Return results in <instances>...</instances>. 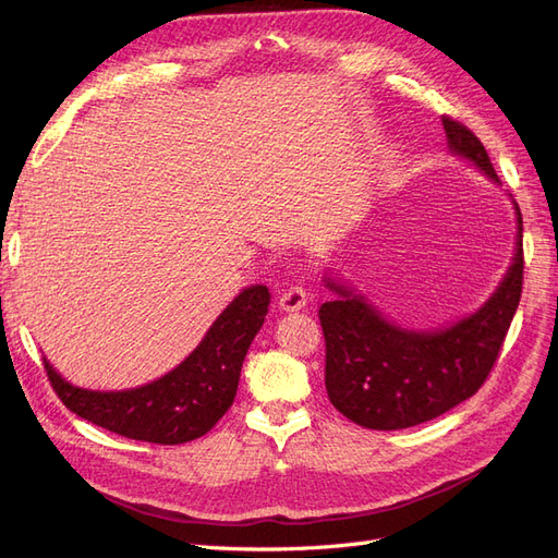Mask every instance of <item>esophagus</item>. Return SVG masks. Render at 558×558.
<instances>
[{
  "mask_svg": "<svg viewBox=\"0 0 558 558\" xmlns=\"http://www.w3.org/2000/svg\"><path fill=\"white\" fill-rule=\"evenodd\" d=\"M307 291H305V286H302L300 281H291L289 286H286V289L281 291V295H279V307L283 310V312H300L302 307L307 305Z\"/></svg>",
  "mask_w": 558,
  "mask_h": 558,
  "instance_id": "34e87169",
  "label": "esophagus"
}]
</instances>
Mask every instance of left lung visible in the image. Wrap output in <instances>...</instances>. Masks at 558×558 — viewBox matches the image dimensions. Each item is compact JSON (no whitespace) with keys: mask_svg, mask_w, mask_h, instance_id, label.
Listing matches in <instances>:
<instances>
[{"mask_svg":"<svg viewBox=\"0 0 558 558\" xmlns=\"http://www.w3.org/2000/svg\"><path fill=\"white\" fill-rule=\"evenodd\" d=\"M451 154L500 183L484 144L442 116ZM514 260L486 305L445 330L414 332L386 320L363 295L328 279L337 293L318 310L326 337V391L337 412L373 430L418 426L475 396L498 361L523 286L521 211Z\"/></svg>","mask_w":558,"mask_h":558,"instance_id":"left-lung-1","label":"left lung"}]
</instances>
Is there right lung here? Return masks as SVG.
I'll list each match as a JSON object with an SVG mask.
<instances>
[{
  "mask_svg": "<svg viewBox=\"0 0 558 558\" xmlns=\"http://www.w3.org/2000/svg\"><path fill=\"white\" fill-rule=\"evenodd\" d=\"M269 291L251 286L214 320L205 340L172 373L130 391H88L64 381L44 359L50 386L66 410L130 440L183 445L209 433L234 400L253 337L260 330Z\"/></svg>",
  "mask_w": 558,
  "mask_h": 558,
  "instance_id": "right-lung-1",
  "label": "right lung"
}]
</instances>
